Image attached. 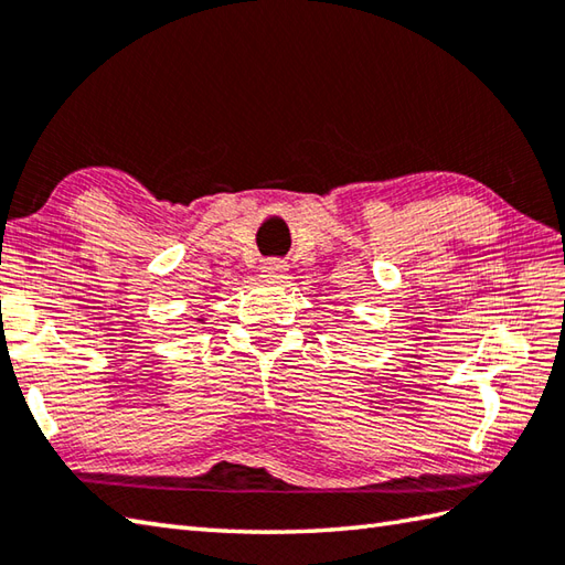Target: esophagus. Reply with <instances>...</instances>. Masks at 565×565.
Instances as JSON below:
<instances>
[{"label": "esophagus", "instance_id": "1", "mask_svg": "<svg viewBox=\"0 0 565 565\" xmlns=\"http://www.w3.org/2000/svg\"><path fill=\"white\" fill-rule=\"evenodd\" d=\"M286 271H289V264H286L284 259L274 257V259H267L262 264V276H264V279H269V281L284 279Z\"/></svg>", "mask_w": 565, "mask_h": 565}]
</instances>
